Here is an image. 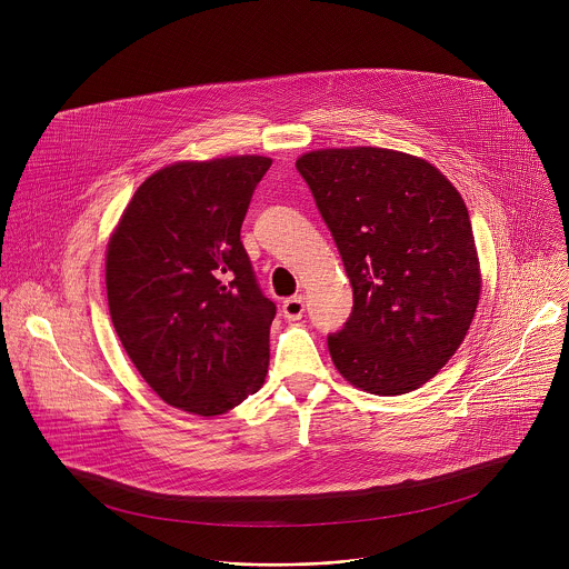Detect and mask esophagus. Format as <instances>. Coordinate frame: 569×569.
<instances>
[{"instance_id": "1", "label": "esophagus", "mask_w": 569, "mask_h": 569, "mask_svg": "<svg viewBox=\"0 0 569 569\" xmlns=\"http://www.w3.org/2000/svg\"><path fill=\"white\" fill-rule=\"evenodd\" d=\"M282 313H284V318L291 320V322L300 320V318L305 316V298H302V296L287 298V300L282 302Z\"/></svg>"}]
</instances>
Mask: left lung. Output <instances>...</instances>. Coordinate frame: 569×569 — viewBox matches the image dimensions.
Listing matches in <instances>:
<instances>
[{
    "label": "left lung",
    "mask_w": 569,
    "mask_h": 569,
    "mask_svg": "<svg viewBox=\"0 0 569 569\" xmlns=\"http://www.w3.org/2000/svg\"><path fill=\"white\" fill-rule=\"evenodd\" d=\"M352 284L328 335L339 375L379 397L427 383L460 348L480 302L469 210L429 162L375 147L298 158Z\"/></svg>",
    "instance_id": "1"
}]
</instances>
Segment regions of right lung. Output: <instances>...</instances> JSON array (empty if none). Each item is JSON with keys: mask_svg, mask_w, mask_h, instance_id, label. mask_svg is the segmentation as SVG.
<instances>
[{"mask_svg": "<svg viewBox=\"0 0 569 569\" xmlns=\"http://www.w3.org/2000/svg\"><path fill=\"white\" fill-rule=\"evenodd\" d=\"M269 166L260 156L166 166L109 239L111 322L168 406L217 416L264 383L276 305L260 291L241 226Z\"/></svg>", "mask_w": 569, "mask_h": 569, "instance_id": "right-lung-1", "label": "right lung"}]
</instances>
